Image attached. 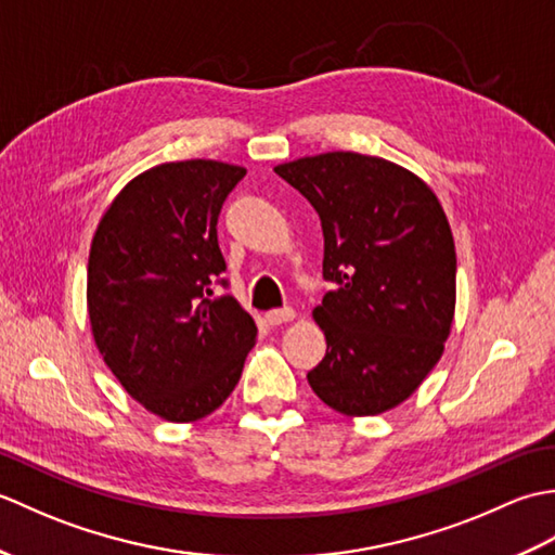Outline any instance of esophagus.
I'll list each match as a JSON object with an SVG mask.
<instances>
[{"label": "esophagus", "mask_w": 555, "mask_h": 555, "mask_svg": "<svg viewBox=\"0 0 555 555\" xmlns=\"http://www.w3.org/2000/svg\"><path fill=\"white\" fill-rule=\"evenodd\" d=\"M293 317H296V310H293V308H281V310L267 312V322H269L271 326H279V324L291 322Z\"/></svg>", "instance_id": "esophagus-1"}]
</instances>
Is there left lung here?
Instances as JSON below:
<instances>
[{
    "label": "left lung",
    "mask_w": 555,
    "mask_h": 555,
    "mask_svg": "<svg viewBox=\"0 0 555 555\" xmlns=\"http://www.w3.org/2000/svg\"><path fill=\"white\" fill-rule=\"evenodd\" d=\"M314 207L326 356L312 391L344 415H379L424 382L455 312V245L431 188L382 157L326 152L274 169Z\"/></svg>",
    "instance_id": "8db88e82"
}]
</instances>
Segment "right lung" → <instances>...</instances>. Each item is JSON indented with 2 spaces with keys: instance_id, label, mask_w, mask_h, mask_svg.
Returning <instances> with one entry per match:
<instances>
[{
  "instance_id": "right-lung-1",
  "label": "right lung",
  "mask_w": 555,
  "mask_h": 555,
  "mask_svg": "<svg viewBox=\"0 0 555 555\" xmlns=\"http://www.w3.org/2000/svg\"><path fill=\"white\" fill-rule=\"evenodd\" d=\"M243 167L169 162L104 211L88 259V314L107 367L169 422L215 412L241 379L257 326L229 293L217 221Z\"/></svg>"
}]
</instances>
